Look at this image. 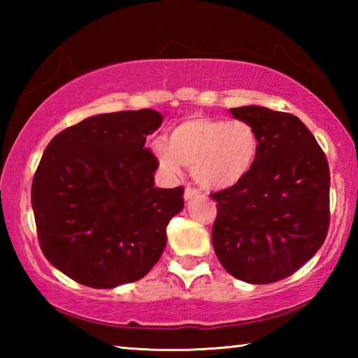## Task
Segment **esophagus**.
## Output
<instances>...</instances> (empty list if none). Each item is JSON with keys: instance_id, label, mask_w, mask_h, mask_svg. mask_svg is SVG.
<instances>
[{"instance_id": "1", "label": "esophagus", "mask_w": 358, "mask_h": 358, "mask_svg": "<svg viewBox=\"0 0 358 358\" xmlns=\"http://www.w3.org/2000/svg\"><path fill=\"white\" fill-rule=\"evenodd\" d=\"M199 189H196V187H189L187 186L186 189H185V201H191V199H194V197H197L199 196Z\"/></svg>"}]
</instances>
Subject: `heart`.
Listing matches in <instances>:
<instances>
[{
  "label": "heart",
  "instance_id": "heart-1",
  "mask_svg": "<svg viewBox=\"0 0 358 358\" xmlns=\"http://www.w3.org/2000/svg\"><path fill=\"white\" fill-rule=\"evenodd\" d=\"M151 151L162 172L171 177L187 166L205 189L222 191L240 185L252 172L260 141L246 121L191 117L175 126L169 142H151Z\"/></svg>",
  "mask_w": 358,
  "mask_h": 358
}]
</instances>
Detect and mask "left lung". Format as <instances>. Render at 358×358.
<instances>
[{
  "label": "left lung",
  "mask_w": 358,
  "mask_h": 358,
  "mask_svg": "<svg viewBox=\"0 0 358 358\" xmlns=\"http://www.w3.org/2000/svg\"><path fill=\"white\" fill-rule=\"evenodd\" d=\"M230 113L256 129L260 151L240 185L211 194L217 202L211 241L227 273L270 284L295 273L324 243L330 221L329 162L294 115L260 106Z\"/></svg>",
  "instance_id": "obj_1"
}]
</instances>
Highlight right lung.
Wrapping results in <instances>:
<instances>
[{"label": "right lung", "mask_w": 358, "mask_h": 358, "mask_svg": "<svg viewBox=\"0 0 358 358\" xmlns=\"http://www.w3.org/2000/svg\"><path fill=\"white\" fill-rule=\"evenodd\" d=\"M151 108L101 113L52 138L31 186L41 250L71 280L113 289L159 260L183 187H155L157 161L145 148L162 124Z\"/></svg>", "instance_id": "1"}]
</instances>
